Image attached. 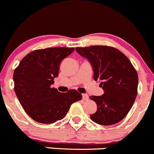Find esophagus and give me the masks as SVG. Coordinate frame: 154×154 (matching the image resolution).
<instances>
[{
	"label": "esophagus",
	"instance_id": "34e87169",
	"mask_svg": "<svg viewBox=\"0 0 154 154\" xmlns=\"http://www.w3.org/2000/svg\"><path fill=\"white\" fill-rule=\"evenodd\" d=\"M82 98L84 101H87V100H88V96L87 94H83Z\"/></svg>",
	"mask_w": 154,
	"mask_h": 154
}]
</instances>
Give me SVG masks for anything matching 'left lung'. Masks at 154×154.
Returning a JSON list of instances; mask_svg holds the SVG:
<instances>
[{
    "label": "left lung",
    "instance_id": "left-lung-1",
    "mask_svg": "<svg viewBox=\"0 0 154 154\" xmlns=\"http://www.w3.org/2000/svg\"><path fill=\"white\" fill-rule=\"evenodd\" d=\"M79 55L91 63L94 79L100 81L102 96H91L97 110L90 115L91 120L102 125H112L125 117L138 94V76L130 60L117 49L94 45L76 48Z\"/></svg>",
    "mask_w": 154,
    "mask_h": 154
}]
</instances>
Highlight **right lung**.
<instances>
[{
  "mask_svg": "<svg viewBox=\"0 0 154 154\" xmlns=\"http://www.w3.org/2000/svg\"><path fill=\"white\" fill-rule=\"evenodd\" d=\"M75 49L50 48L34 50L14 72V91L27 115L36 122L54 123L66 115L73 103L81 99L76 90L60 93L52 88L61 61Z\"/></svg>",
  "mask_w": 154,
  "mask_h": 154,
  "instance_id": "1",
  "label": "right lung"
}]
</instances>
